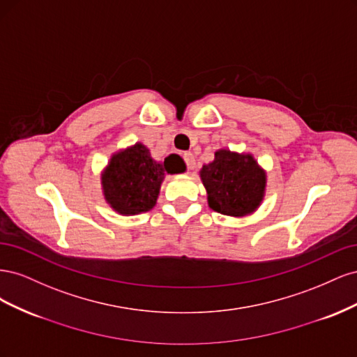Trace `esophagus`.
Returning <instances> with one entry per match:
<instances>
[{"mask_svg": "<svg viewBox=\"0 0 357 357\" xmlns=\"http://www.w3.org/2000/svg\"><path fill=\"white\" fill-rule=\"evenodd\" d=\"M183 159H185V162H186V165H188V169H193L195 168V165H197V160H195V156H193L192 153H185L183 155Z\"/></svg>", "mask_w": 357, "mask_h": 357, "instance_id": "34e87169", "label": "esophagus"}]
</instances>
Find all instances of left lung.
I'll return each mask as SVG.
<instances>
[{
  "label": "left lung",
  "instance_id": "obj_1",
  "mask_svg": "<svg viewBox=\"0 0 357 357\" xmlns=\"http://www.w3.org/2000/svg\"><path fill=\"white\" fill-rule=\"evenodd\" d=\"M201 178L208 193V205L226 215H245L262 201L265 172L250 155L219 150L214 160L204 165Z\"/></svg>",
  "mask_w": 357,
  "mask_h": 357
}]
</instances>
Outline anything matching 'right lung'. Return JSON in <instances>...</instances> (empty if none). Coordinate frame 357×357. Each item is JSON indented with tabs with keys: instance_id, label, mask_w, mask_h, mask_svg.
Listing matches in <instances>:
<instances>
[{
	"instance_id": "1",
	"label": "right lung",
	"mask_w": 357,
	"mask_h": 357,
	"mask_svg": "<svg viewBox=\"0 0 357 357\" xmlns=\"http://www.w3.org/2000/svg\"><path fill=\"white\" fill-rule=\"evenodd\" d=\"M165 171L164 164L153 160L143 144H135L112 158L102 176L105 199L122 214H138L155 207L160 183Z\"/></svg>"
}]
</instances>
